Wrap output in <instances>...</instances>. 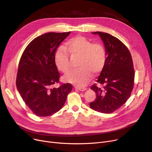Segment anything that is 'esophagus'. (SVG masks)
Returning <instances> with one entry per match:
<instances>
[{"mask_svg":"<svg viewBox=\"0 0 152 152\" xmlns=\"http://www.w3.org/2000/svg\"><path fill=\"white\" fill-rule=\"evenodd\" d=\"M75 89H77V90H79L80 91H84L87 89L86 87H75Z\"/></svg>","mask_w":152,"mask_h":152,"instance_id":"esophagus-1","label":"esophagus"}]
</instances>
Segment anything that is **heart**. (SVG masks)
I'll use <instances>...</instances> for the list:
<instances>
[{
  "label": "heart",
  "instance_id": "b5f03b06",
  "mask_svg": "<svg viewBox=\"0 0 152 152\" xmlns=\"http://www.w3.org/2000/svg\"><path fill=\"white\" fill-rule=\"evenodd\" d=\"M69 53L79 56V68L71 71L65 76L66 82L77 87H83L88 83L93 73L98 74L104 68L107 60L105 45L100 42L93 43L85 37L77 36L71 38L55 54V61L58 69L64 73L70 69Z\"/></svg>",
  "mask_w": 152,
  "mask_h": 152
}]
</instances>
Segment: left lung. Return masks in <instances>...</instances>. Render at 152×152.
Here are the masks:
<instances>
[{
  "label": "left lung",
  "mask_w": 152,
  "mask_h": 152,
  "mask_svg": "<svg viewBox=\"0 0 152 152\" xmlns=\"http://www.w3.org/2000/svg\"><path fill=\"white\" fill-rule=\"evenodd\" d=\"M99 34L107 52L106 65L97 83L91 88L96 93V99L90 103V107L99 112L111 113L120 108L131 96L134 84V68L131 53L118 38L108 33L94 32Z\"/></svg>",
  "instance_id": "obj_1"
}]
</instances>
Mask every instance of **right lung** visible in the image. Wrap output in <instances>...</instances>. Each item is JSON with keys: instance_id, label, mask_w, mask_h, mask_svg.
Instances as JSON below:
<instances>
[{"instance_id": "add662e5", "label": "right lung", "mask_w": 152, "mask_h": 152, "mask_svg": "<svg viewBox=\"0 0 152 152\" xmlns=\"http://www.w3.org/2000/svg\"><path fill=\"white\" fill-rule=\"evenodd\" d=\"M71 32L48 33L34 39L26 47L19 61L17 89L26 105L34 115L47 116L58 111L72 90L69 83L60 84L55 64L58 47Z\"/></svg>"}]
</instances>
